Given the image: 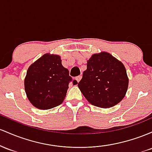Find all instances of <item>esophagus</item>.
I'll list each match as a JSON object with an SVG mask.
<instances>
[{
    "instance_id": "esophagus-1",
    "label": "esophagus",
    "mask_w": 152,
    "mask_h": 152,
    "mask_svg": "<svg viewBox=\"0 0 152 152\" xmlns=\"http://www.w3.org/2000/svg\"><path fill=\"white\" fill-rule=\"evenodd\" d=\"M81 78H82V76L81 75H79V76H77V77H75V80L77 82H79L80 80H81Z\"/></svg>"
}]
</instances>
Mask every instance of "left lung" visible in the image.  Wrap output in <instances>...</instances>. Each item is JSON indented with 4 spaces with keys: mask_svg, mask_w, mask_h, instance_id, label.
I'll list each match as a JSON object with an SVG mask.
<instances>
[{
    "mask_svg": "<svg viewBox=\"0 0 152 152\" xmlns=\"http://www.w3.org/2000/svg\"><path fill=\"white\" fill-rule=\"evenodd\" d=\"M129 79L124 64L107 52L93 54L78 87L90 103L110 108L120 103L128 89Z\"/></svg>",
    "mask_w": 152,
    "mask_h": 152,
    "instance_id": "8db88e82",
    "label": "left lung"
}]
</instances>
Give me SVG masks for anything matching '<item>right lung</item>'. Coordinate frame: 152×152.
Segmentation results:
<instances>
[{
	"mask_svg": "<svg viewBox=\"0 0 152 152\" xmlns=\"http://www.w3.org/2000/svg\"><path fill=\"white\" fill-rule=\"evenodd\" d=\"M72 81V77L62 66L60 57L46 54L28 69L25 91L32 105L47 110L62 103Z\"/></svg>",
	"mask_w": 152,
	"mask_h": 152,
	"instance_id": "obj_1",
	"label": "right lung"
}]
</instances>
